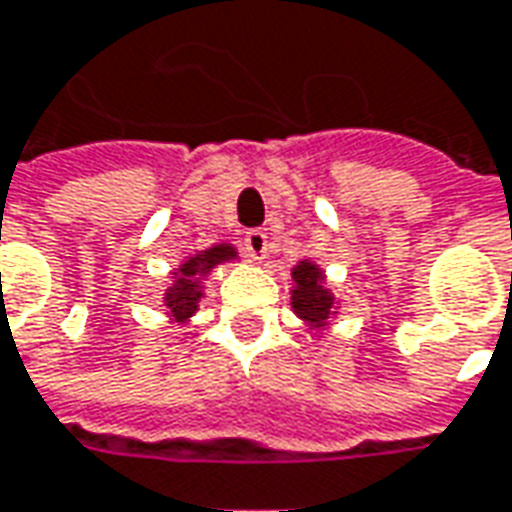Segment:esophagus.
I'll return each mask as SVG.
<instances>
[{
    "label": "esophagus",
    "mask_w": 512,
    "mask_h": 512,
    "mask_svg": "<svg viewBox=\"0 0 512 512\" xmlns=\"http://www.w3.org/2000/svg\"><path fill=\"white\" fill-rule=\"evenodd\" d=\"M244 252L249 255V260H266L268 252V238L266 232L252 230L244 235Z\"/></svg>",
    "instance_id": "obj_1"
}]
</instances>
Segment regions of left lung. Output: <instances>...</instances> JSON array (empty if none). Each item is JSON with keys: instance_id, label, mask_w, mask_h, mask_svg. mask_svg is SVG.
<instances>
[{"instance_id": "1", "label": "left lung", "mask_w": 512, "mask_h": 512, "mask_svg": "<svg viewBox=\"0 0 512 512\" xmlns=\"http://www.w3.org/2000/svg\"><path fill=\"white\" fill-rule=\"evenodd\" d=\"M293 288H291V307L296 316L305 321L310 332L327 330L330 318L338 313V299L327 288L324 268H318L313 260H299L291 268Z\"/></svg>"}]
</instances>
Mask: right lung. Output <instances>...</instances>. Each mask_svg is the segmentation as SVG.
I'll return each mask as SVG.
<instances>
[{
    "mask_svg": "<svg viewBox=\"0 0 512 512\" xmlns=\"http://www.w3.org/2000/svg\"><path fill=\"white\" fill-rule=\"evenodd\" d=\"M238 252L232 244H216L210 249H202L196 255L185 257L180 268H174V277H171L169 288L163 293V305H166V316L174 324H185L188 318L194 316L199 310V302L205 296V277L221 263H230L235 260Z\"/></svg>",
    "mask_w": 512,
    "mask_h": 512,
    "instance_id": "right-lung-1",
    "label": "right lung"
}]
</instances>
